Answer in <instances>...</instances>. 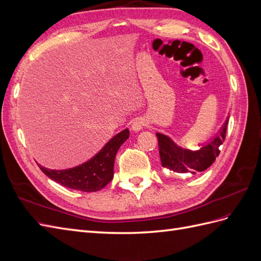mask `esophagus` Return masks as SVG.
Here are the masks:
<instances>
[{
  "label": "esophagus",
  "instance_id": "1",
  "mask_svg": "<svg viewBox=\"0 0 261 261\" xmlns=\"http://www.w3.org/2000/svg\"><path fill=\"white\" fill-rule=\"evenodd\" d=\"M144 126H145L144 120H141V118H136V120H134L132 123V130L138 133L143 129Z\"/></svg>",
  "mask_w": 261,
  "mask_h": 261
}]
</instances>
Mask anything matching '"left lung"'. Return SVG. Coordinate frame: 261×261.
Returning <instances> with one entry per match:
<instances>
[{"label":"left lung","instance_id":"8db88e82","mask_svg":"<svg viewBox=\"0 0 261 261\" xmlns=\"http://www.w3.org/2000/svg\"><path fill=\"white\" fill-rule=\"evenodd\" d=\"M227 123L228 116L217 135L197 150L181 148L169 136L156 133L162 167L177 173H195L194 171L202 172L207 170L220 153L219 147L225 139Z\"/></svg>","mask_w":261,"mask_h":261}]
</instances>
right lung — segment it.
<instances>
[{
	"label": "right lung",
	"instance_id": "1",
	"mask_svg": "<svg viewBox=\"0 0 261 261\" xmlns=\"http://www.w3.org/2000/svg\"><path fill=\"white\" fill-rule=\"evenodd\" d=\"M128 137L129 130L125 128L110 139L91 159L75 168L51 170L41 167L40 164L38 165L49 178L67 188L85 193L98 192L113 178L116 152Z\"/></svg>",
	"mask_w": 261,
	"mask_h": 261
}]
</instances>
